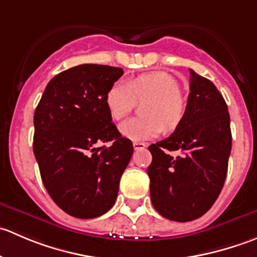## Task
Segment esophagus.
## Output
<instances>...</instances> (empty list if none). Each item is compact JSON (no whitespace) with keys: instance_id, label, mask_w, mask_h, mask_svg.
<instances>
[{"instance_id":"34e87169","label":"esophagus","mask_w":257,"mask_h":257,"mask_svg":"<svg viewBox=\"0 0 257 257\" xmlns=\"http://www.w3.org/2000/svg\"><path fill=\"white\" fill-rule=\"evenodd\" d=\"M133 147H134V150H142L147 148V144L142 143V142H134Z\"/></svg>"}]
</instances>
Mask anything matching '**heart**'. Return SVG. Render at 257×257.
I'll list each match as a JSON object with an SVG mask.
<instances>
[{
    "mask_svg": "<svg viewBox=\"0 0 257 257\" xmlns=\"http://www.w3.org/2000/svg\"><path fill=\"white\" fill-rule=\"evenodd\" d=\"M144 105L148 115L134 116L119 125V132L132 141H148L159 136L167 129L180 123L185 112V104L180 97L178 80L164 72H148L133 77L128 82L118 80L108 90L105 104L114 120L132 112L137 99L149 98Z\"/></svg>",
    "mask_w": 257,
    "mask_h": 257,
    "instance_id": "b5f03b06",
    "label": "heart"
}]
</instances>
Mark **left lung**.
Listing matches in <instances>:
<instances>
[{
  "label": "left lung",
  "mask_w": 257,
  "mask_h": 257,
  "mask_svg": "<svg viewBox=\"0 0 257 257\" xmlns=\"http://www.w3.org/2000/svg\"><path fill=\"white\" fill-rule=\"evenodd\" d=\"M181 152L173 157L169 151ZM150 200L162 216L191 221L216 201L231 152L230 115L214 83L190 69L185 112L169 138L149 145Z\"/></svg>",
  "instance_id": "left-lung-1"
}]
</instances>
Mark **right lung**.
Returning <instances> with one entry per match:
<instances>
[{"label":"right lung","instance_id":"obj_1","mask_svg":"<svg viewBox=\"0 0 257 257\" xmlns=\"http://www.w3.org/2000/svg\"><path fill=\"white\" fill-rule=\"evenodd\" d=\"M123 69L80 64L49 80L33 116V153L54 203L78 219L105 214L115 203L119 180L133 144L120 136L105 104ZM112 141L110 147H97Z\"/></svg>","mask_w":257,"mask_h":257}]
</instances>
